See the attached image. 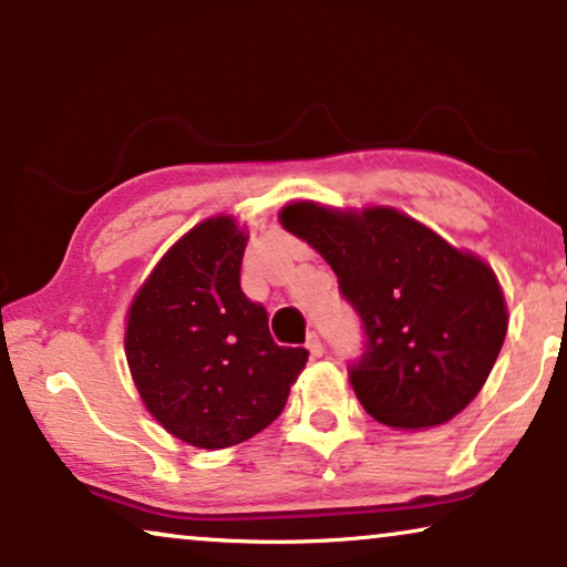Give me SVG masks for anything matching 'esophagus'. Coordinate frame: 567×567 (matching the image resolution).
Instances as JSON below:
<instances>
[{"mask_svg": "<svg viewBox=\"0 0 567 567\" xmlns=\"http://www.w3.org/2000/svg\"><path fill=\"white\" fill-rule=\"evenodd\" d=\"M307 351L315 355V359H320V355L324 353V346H322V340H320V336H317V332H309L307 336Z\"/></svg>", "mask_w": 567, "mask_h": 567, "instance_id": "1", "label": "esophagus"}]
</instances>
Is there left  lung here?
<instances>
[{"instance_id":"obj_1","label":"left lung","mask_w":567,"mask_h":567,"mask_svg":"<svg viewBox=\"0 0 567 567\" xmlns=\"http://www.w3.org/2000/svg\"><path fill=\"white\" fill-rule=\"evenodd\" d=\"M284 229L336 270L359 312L367 351L351 363L353 392L374 421L433 429L483 390L508 330L493 268L390 206H284Z\"/></svg>"}]
</instances>
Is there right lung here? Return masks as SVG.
Listing matches in <instances>:
<instances>
[{"label": "right lung", "instance_id": "right-lung-1", "mask_svg": "<svg viewBox=\"0 0 567 567\" xmlns=\"http://www.w3.org/2000/svg\"><path fill=\"white\" fill-rule=\"evenodd\" d=\"M247 235L212 216L183 235L136 291L126 361L146 410L175 439L227 449L281 415L307 348L276 346L268 312L239 289Z\"/></svg>", "mask_w": 567, "mask_h": 567}]
</instances>
